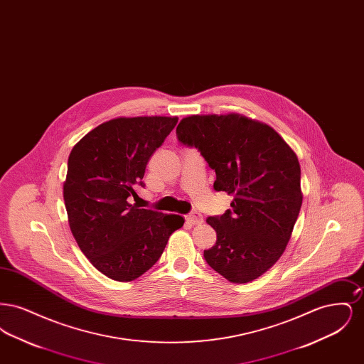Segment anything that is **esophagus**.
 I'll return each instance as SVG.
<instances>
[{
    "label": "esophagus",
    "instance_id": "obj_1",
    "mask_svg": "<svg viewBox=\"0 0 364 364\" xmlns=\"http://www.w3.org/2000/svg\"><path fill=\"white\" fill-rule=\"evenodd\" d=\"M186 218H187L188 223L193 224V225H198V224L203 223V215L200 213H198V211H192Z\"/></svg>",
    "mask_w": 364,
    "mask_h": 364
}]
</instances>
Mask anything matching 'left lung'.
<instances>
[{"instance_id":"left-lung-1","label":"left lung","mask_w":364,"mask_h":364,"mask_svg":"<svg viewBox=\"0 0 364 364\" xmlns=\"http://www.w3.org/2000/svg\"><path fill=\"white\" fill-rule=\"evenodd\" d=\"M176 135L215 172L214 190L233 196L208 218L217 232L208 266L235 284L259 277L285 251L301 208L297 156L272 127L235 113L186 117Z\"/></svg>"}]
</instances>
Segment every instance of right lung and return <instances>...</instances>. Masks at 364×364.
<instances>
[{
	"mask_svg": "<svg viewBox=\"0 0 364 364\" xmlns=\"http://www.w3.org/2000/svg\"><path fill=\"white\" fill-rule=\"evenodd\" d=\"M177 117H120L90 131L70 151L64 183L70 228L79 248L106 277L132 281L161 258L184 218L139 208L136 198L150 156Z\"/></svg>",
	"mask_w": 364,
	"mask_h": 364,
	"instance_id": "add662e5",
	"label": "right lung"
}]
</instances>
